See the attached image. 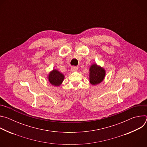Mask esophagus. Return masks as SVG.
<instances>
[{
    "label": "esophagus",
    "instance_id": "34e87169",
    "mask_svg": "<svg viewBox=\"0 0 147 147\" xmlns=\"http://www.w3.org/2000/svg\"><path fill=\"white\" fill-rule=\"evenodd\" d=\"M71 70L72 71H76L78 70V67L77 66H72L71 68Z\"/></svg>",
    "mask_w": 147,
    "mask_h": 147
}]
</instances>
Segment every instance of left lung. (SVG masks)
Segmentation results:
<instances>
[{
  "mask_svg": "<svg viewBox=\"0 0 147 147\" xmlns=\"http://www.w3.org/2000/svg\"><path fill=\"white\" fill-rule=\"evenodd\" d=\"M105 76V70L96 64L92 65L90 68V82L92 85L101 82Z\"/></svg>",
  "mask_w": 147,
  "mask_h": 147,
  "instance_id": "8db88e82",
  "label": "left lung"
}]
</instances>
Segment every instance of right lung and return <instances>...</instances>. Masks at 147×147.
<instances>
[{
    "label": "right lung",
    "instance_id": "1",
    "mask_svg": "<svg viewBox=\"0 0 147 147\" xmlns=\"http://www.w3.org/2000/svg\"><path fill=\"white\" fill-rule=\"evenodd\" d=\"M65 78L64 75L57 70H53L48 76V80L52 85L59 86Z\"/></svg>",
    "mask_w": 147,
    "mask_h": 147
}]
</instances>
